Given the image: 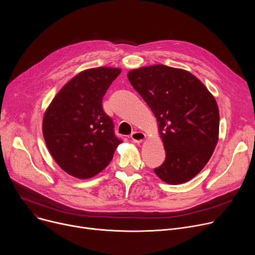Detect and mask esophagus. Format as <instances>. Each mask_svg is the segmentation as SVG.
Masks as SVG:
<instances>
[{"mask_svg": "<svg viewBox=\"0 0 255 255\" xmlns=\"http://www.w3.org/2000/svg\"><path fill=\"white\" fill-rule=\"evenodd\" d=\"M131 140L135 143H140L145 139V134L140 131H134L130 136Z\"/></svg>", "mask_w": 255, "mask_h": 255, "instance_id": "obj_1", "label": "esophagus"}]
</instances>
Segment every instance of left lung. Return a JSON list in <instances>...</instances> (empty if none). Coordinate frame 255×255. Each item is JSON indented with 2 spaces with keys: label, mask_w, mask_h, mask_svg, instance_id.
I'll return each mask as SVG.
<instances>
[{
  "label": "left lung",
  "mask_w": 255,
  "mask_h": 255,
  "mask_svg": "<svg viewBox=\"0 0 255 255\" xmlns=\"http://www.w3.org/2000/svg\"><path fill=\"white\" fill-rule=\"evenodd\" d=\"M127 76L157 119L165 160L155 173L170 185L190 181L218 142L215 98L192 73L162 64L130 70Z\"/></svg>",
  "instance_id": "1"
}]
</instances>
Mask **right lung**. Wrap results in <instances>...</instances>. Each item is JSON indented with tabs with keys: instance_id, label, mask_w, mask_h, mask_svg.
<instances>
[{
	"instance_id": "add662e5",
	"label": "right lung",
	"mask_w": 255,
	"mask_h": 255,
	"mask_svg": "<svg viewBox=\"0 0 255 255\" xmlns=\"http://www.w3.org/2000/svg\"><path fill=\"white\" fill-rule=\"evenodd\" d=\"M120 68L98 67L72 77L55 96L43 116L42 132L58 165L77 179L95 177L110 164L122 142L102 107L107 89Z\"/></svg>"
}]
</instances>
